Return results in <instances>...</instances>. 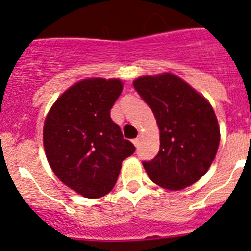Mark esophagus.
<instances>
[{
  "instance_id": "1",
  "label": "esophagus",
  "mask_w": 251,
  "mask_h": 251,
  "mask_svg": "<svg viewBox=\"0 0 251 251\" xmlns=\"http://www.w3.org/2000/svg\"><path fill=\"white\" fill-rule=\"evenodd\" d=\"M139 141H141V138H139V137H137V138H134V139H133V145H134V146H136V147H137V146L139 145Z\"/></svg>"
}]
</instances>
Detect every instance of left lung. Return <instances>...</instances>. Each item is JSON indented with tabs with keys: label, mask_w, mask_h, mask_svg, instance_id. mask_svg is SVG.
<instances>
[{
	"label": "left lung",
	"mask_w": 251,
	"mask_h": 251,
	"mask_svg": "<svg viewBox=\"0 0 251 251\" xmlns=\"http://www.w3.org/2000/svg\"><path fill=\"white\" fill-rule=\"evenodd\" d=\"M150 105L159 129V151L143 162L151 181L178 191L197 182L220 145V127L211 104L177 75L162 73L133 81Z\"/></svg>",
	"instance_id": "1"
}]
</instances>
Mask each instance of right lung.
Returning a JSON list of instances; mask_svg holds the SVG:
<instances>
[{"instance_id": "right-lung-1", "label": "right lung", "mask_w": 251, "mask_h": 251, "mask_svg": "<svg viewBox=\"0 0 251 251\" xmlns=\"http://www.w3.org/2000/svg\"><path fill=\"white\" fill-rule=\"evenodd\" d=\"M122 90L119 79H83L60 95L45 118L44 148L51 170L86 199L109 194L122 162L136 150L110 118Z\"/></svg>"}]
</instances>
